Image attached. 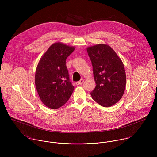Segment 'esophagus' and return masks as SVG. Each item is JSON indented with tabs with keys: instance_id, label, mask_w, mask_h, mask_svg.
<instances>
[{
	"instance_id": "34e87169",
	"label": "esophagus",
	"mask_w": 157,
	"mask_h": 157,
	"mask_svg": "<svg viewBox=\"0 0 157 157\" xmlns=\"http://www.w3.org/2000/svg\"><path fill=\"white\" fill-rule=\"evenodd\" d=\"M83 82H84V79H81L80 81L76 82V85H80V84H82Z\"/></svg>"
}]
</instances>
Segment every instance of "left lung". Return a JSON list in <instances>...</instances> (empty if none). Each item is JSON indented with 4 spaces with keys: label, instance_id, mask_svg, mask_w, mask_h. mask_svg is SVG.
Masks as SVG:
<instances>
[{
    "label": "left lung",
    "instance_id": "obj_1",
    "mask_svg": "<svg viewBox=\"0 0 157 157\" xmlns=\"http://www.w3.org/2000/svg\"><path fill=\"white\" fill-rule=\"evenodd\" d=\"M96 87L91 92L92 98L103 107H110L122 97L126 76L122 61L111 47L99 44L88 47Z\"/></svg>",
    "mask_w": 157,
    "mask_h": 157
}]
</instances>
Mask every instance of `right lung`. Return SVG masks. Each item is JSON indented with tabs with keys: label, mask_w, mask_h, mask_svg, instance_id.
<instances>
[{
	"label": "right lung",
	"mask_w": 157,
	"mask_h": 157,
	"mask_svg": "<svg viewBox=\"0 0 157 157\" xmlns=\"http://www.w3.org/2000/svg\"><path fill=\"white\" fill-rule=\"evenodd\" d=\"M75 47L55 43L40 60L35 73V86L41 102L56 109L63 105L71 96L74 86L70 81L66 59Z\"/></svg>",
	"instance_id": "1"
}]
</instances>
